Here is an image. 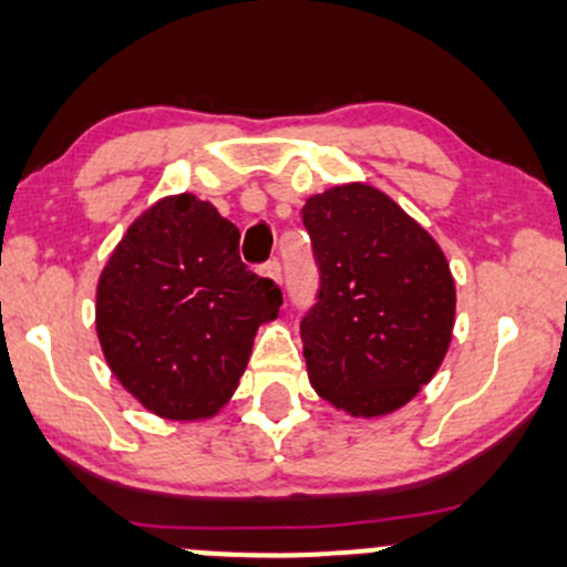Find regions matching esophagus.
<instances>
[{
  "instance_id": "34e87169",
  "label": "esophagus",
  "mask_w": 567,
  "mask_h": 567,
  "mask_svg": "<svg viewBox=\"0 0 567 567\" xmlns=\"http://www.w3.org/2000/svg\"><path fill=\"white\" fill-rule=\"evenodd\" d=\"M261 275L269 277V279H275V282H282V264H279L277 259L267 261V264H264V267H261Z\"/></svg>"
}]
</instances>
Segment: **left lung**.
I'll return each instance as SVG.
<instances>
[{
  "label": "left lung",
  "instance_id": "8db88e82",
  "mask_svg": "<svg viewBox=\"0 0 567 567\" xmlns=\"http://www.w3.org/2000/svg\"><path fill=\"white\" fill-rule=\"evenodd\" d=\"M319 269L300 321L308 379L353 415L398 411L436 374L455 321L442 248L390 196L334 185L303 206Z\"/></svg>",
  "mask_w": 567,
  "mask_h": 567
}]
</instances>
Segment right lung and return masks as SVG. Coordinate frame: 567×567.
Segmentation results:
<instances>
[{
  "label": "right lung",
  "mask_w": 567,
  "mask_h": 567,
  "mask_svg": "<svg viewBox=\"0 0 567 567\" xmlns=\"http://www.w3.org/2000/svg\"><path fill=\"white\" fill-rule=\"evenodd\" d=\"M240 233L196 196L162 198L127 227L96 288V332L120 384L164 419L219 411L282 290L240 261Z\"/></svg>",
  "instance_id": "right-lung-1"
}]
</instances>
